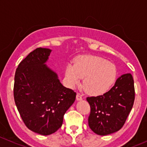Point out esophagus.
Masks as SVG:
<instances>
[{"label": "esophagus", "instance_id": "esophagus-1", "mask_svg": "<svg viewBox=\"0 0 147 147\" xmlns=\"http://www.w3.org/2000/svg\"><path fill=\"white\" fill-rule=\"evenodd\" d=\"M76 98L77 100H78V101H80V100L83 99V96H82L80 94H77Z\"/></svg>", "mask_w": 147, "mask_h": 147}]
</instances>
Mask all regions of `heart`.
I'll return each instance as SVG.
<instances>
[{
    "label": "heart",
    "mask_w": 147,
    "mask_h": 147,
    "mask_svg": "<svg viewBox=\"0 0 147 147\" xmlns=\"http://www.w3.org/2000/svg\"><path fill=\"white\" fill-rule=\"evenodd\" d=\"M65 77L71 87L78 86L84 78L85 90L91 95H101L109 90L117 77V69L112 63L96 56H83L69 63Z\"/></svg>",
    "instance_id": "1"
}]
</instances>
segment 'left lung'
Segmentation results:
<instances>
[{"mask_svg": "<svg viewBox=\"0 0 147 147\" xmlns=\"http://www.w3.org/2000/svg\"><path fill=\"white\" fill-rule=\"evenodd\" d=\"M134 99V81L131 73L119 77L113 87L103 95L87 97L90 107V129L100 136L118 131L132 109Z\"/></svg>", "mask_w": 147, "mask_h": 147, "instance_id": "1", "label": "left lung"}]
</instances>
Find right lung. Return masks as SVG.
<instances>
[{"label":"right lung","instance_id":"add662e5","mask_svg":"<svg viewBox=\"0 0 147 147\" xmlns=\"http://www.w3.org/2000/svg\"><path fill=\"white\" fill-rule=\"evenodd\" d=\"M51 50L38 48L20 63L14 76L13 97L25 125L48 136L61 127L76 93L62 86L57 73L45 64Z\"/></svg>","mask_w":147,"mask_h":147}]
</instances>
